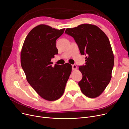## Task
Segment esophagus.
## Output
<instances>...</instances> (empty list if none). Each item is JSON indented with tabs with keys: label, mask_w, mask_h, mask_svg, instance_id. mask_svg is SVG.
<instances>
[{
	"label": "esophagus",
	"mask_w": 129,
	"mask_h": 129,
	"mask_svg": "<svg viewBox=\"0 0 129 129\" xmlns=\"http://www.w3.org/2000/svg\"><path fill=\"white\" fill-rule=\"evenodd\" d=\"M72 70H77V66L76 65L74 64V65H72Z\"/></svg>",
	"instance_id": "34e87169"
}]
</instances>
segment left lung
<instances>
[{
    "label": "left lung",
    "instance_id": "1",
    "mask_svg": "<svg viewBox=\"0 0 129 129\" xmlns=\"http://www.w3.org/2000/svg\"><path fill=\"white\" fill-rule=\"evenodd\" d=\"M65 33L73 37L81 55H85V65L79 70L82 79L79 82L87 97L96 98L105 89L112 78L114 58L108 37L97 26L82 24L68 28Z\"/></svg>",
    "mask_w": 129,
    "mask_h": 129
}]
</instances>
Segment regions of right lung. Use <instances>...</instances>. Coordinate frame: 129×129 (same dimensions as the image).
<instances>
[{"label":"right lung","mask_w":129,"mask_h":129,"mask_svg":"<svg viewBox=\"0 0 129 129\" xmlns=\"http://www.w3.org/2000/svg\"><path fill=\"white\" fill-rule=\"evenodd\" d=\"M64 30L38 25L28 33L22 48L21 63L27 82L46 101H56L63 95L72 72L69 63L51 65V58L58 54L56 41Z\"/></svg>","instance_id":"1"}]
</instances>
